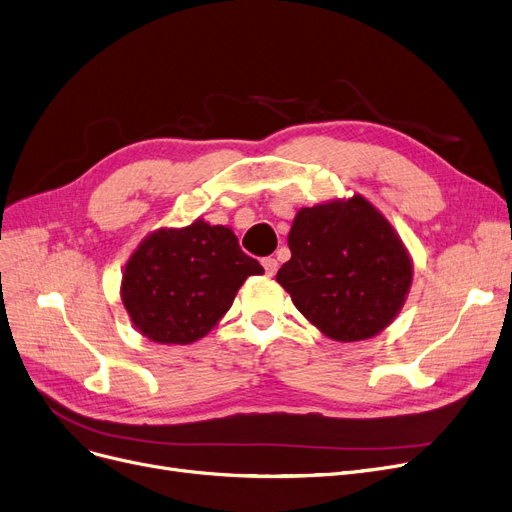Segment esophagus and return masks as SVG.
<instances>
[{"mask_svg": "<svg viewBox=\"0 0 512 512\" xmlns=\"http://www.w3.org/2000/svg\"><path fill=\"white\" fill-rule=\"evenodd\" d=\"M261 265H263V270H265V274H268V276H274L278 272V261L274 257H265L261 261Z\"/></svg>", "mask_w": 512, "mask_h": 512, "instance_id": "esophagus-1", "label": "esophagus"}]
</instances>
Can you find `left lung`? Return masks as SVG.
I'll list each match as a JSON object with an SVG mask.
<instances>
[{
	"mask_svg": "<svg viewBox=\"0 0 512 512\" xmlns=\"http://www.w3.org/2000/svg\"><path fill=\"white\" fill-rule=\"evenodd\" d=\"M276 274L295 307L332 341L379 335L402 311L412 259L385 215L362 194L303 207Z\"/></svg>",
	"mask_w": 512,
	"mask_h": 512,
	"instance_id": "obj_1",
	"label": "left lung"
}]
</instances>
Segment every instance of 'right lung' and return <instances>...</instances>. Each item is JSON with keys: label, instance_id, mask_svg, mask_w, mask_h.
<instances>
[{"label": "right lung", "instance_id": "right-lung-1", "mask_svg": "<svg viewBox=\"0 0 512 512\" xmlns=\"http://www.w3.org/2000/svg\"><path fill=\"white\" fill-rule=\"evenodd\" d=\"M263 274L226 226L196 219L150 232L125 263L121 301L144 337L161 345L203 339L226 316L238 288Z\"/></svg>", "mask_w": 512, "mask_h": 512}]
</instances>
